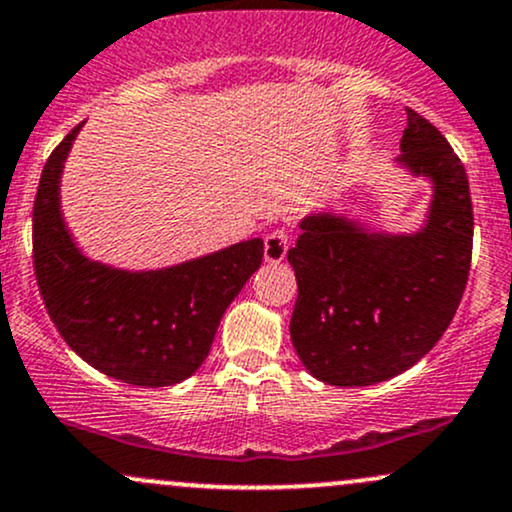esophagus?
<instances>
[{"label": "esophagus", "mask_w": 512, "mask_h": 512, "mask_svg": "<svg viewBox=\"0 0 512 512\" xmlns=\"http://www.w3.org/2000/svg\"><path fill=\"white\" fill-rule=\"evenodd\" d=\"M286 250H289V233L284 228L267 233V238H264V262L279 264L286 257Z\"/></svg>", "instance_id": "obj_1"}]
</instances>
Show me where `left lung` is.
<instances>
[{
    "mask_svg": "<svg viewBox=\"0 0 512 512\" xmlns=\"http://www.w3.org/2000/svg\"><path fill=\"white\" fill-rule=\"evenodd\" d=\"M397 161L433 182L421 231L373 233L330 211L301 221L289 250L298 298L291 342L327 385L383 383L421 361L448 330L467 286L474 214L448 139L407 108Z\"/></svg>",
    "mask_w": 512,
    "mask_h": 512,
    "instance_id": "left-lung-1",
    "label": "left lung"
}]
</instances>
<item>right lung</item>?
Here are the masks:
<instances>
[{
    "mask_svg": "<svg viewBox=\"0 0 512 512\" xmlns=\"http://www.w3.org/2000/svg\"><path fill=\"white\" fill-rule=\"evenodd\" d=\"M76 125L52 151L33 204V267L64 342L110 378L166 387L209 356L226 308L260 269L264 243L243 240L197 260L125 272L81 255L60 211V175Z\"/></svg>",
    "mask_w": 512,
    "mask_h": 512,
    "instance_id": "add662e5",
    "label": "right lung"
}]
</instances>
